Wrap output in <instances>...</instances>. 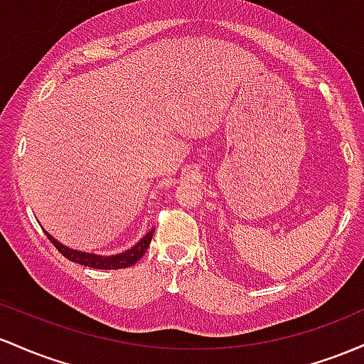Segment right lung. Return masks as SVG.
I'll return each mask as SVG.
<instances>
[{
    "label": "right lung",
    "instance_id": "right-lung-1",
    "mask_svg": "<svg viewBox=\"0 0 364 364\" xmlns=\"http://www.w3.org/2000/svg\"><path fill=\"white\" fill-rule=\"evenodd\" d=\"M48 235V239L51 240V244L55 246L61 255L65 256L67 259L73 261V263L84 264V267H91V268H97V270H117V268H127L132 267V264L137 263V259H141L144 256V252L148 251L151 239H153L154 228L149 230L148 234L142 237L141 240L136 244L134 247H130L129 251L122 252V255H115V256H97V255H89V252H80L75 251V249L65 247L63 244H60L58 240L53 239V237L44 232Z\"/></svg>",
    "mask_w": 364,
    "mask_h": 364
}]
</instances>
